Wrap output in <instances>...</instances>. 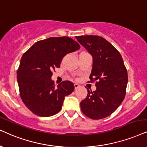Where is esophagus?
<instances>
[{
  "mask_svg": "<svg viewBox=\"0 0 147 147\" xmlns=\"http://www.w3.org/2000/svg\"><path fill=\"white\" fill-rule=\"evenodd\" d=\"M74 86H75V90H77V88H79V87H80V85L79 84H77V83H75V84H74Z\"/></svg>",
  "mask_w": 147,
  "mask_h": 147,
  "instance_id": "obj_1",
  "label": "esophagus"
}]
</instances>
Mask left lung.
I'll return each instance as SVG.
<instances>
[{
    "instance_id": "obj_1",
    "label": "left lung",
    "mask_w": 147,
    "mask_h": 147,
    "mask_svg": "<svg viewBox=\"0 0 147 147\" xmlns=\"http://www.w3.org/2000/svg\"><path fill=\"white\" fill-rule=\"evenodd\" d=\"M93 57L90 82H96V90H87L80 103L83 113L92 119L111 115L119 107L126 94L127 72L120 53L103 37L94 35L76 36Z\"/></svg>"
}]
</instances>
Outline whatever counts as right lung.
Instances as JSON below:
<instances>
[{
	"mask_svg": "<svg viewBox=\"0 0 147 147\" xmlns=\"http://www.w3.org/2000/svg\"><path fill=\"white\" fill-rule=\"evenodd\" d=\"M79 49V44L70 37H50L35 42L22 55L17 71L20 97L34 114L49 117L61 110L64 97L75 87L64 81L55 87L52 72L60 68L64 55Z\"/></svg>",
	"mask_w": 147,
	"mask_h": 147,
	"instance_id": "obj_1",
	"label": "right lung"
}]
</instances>
